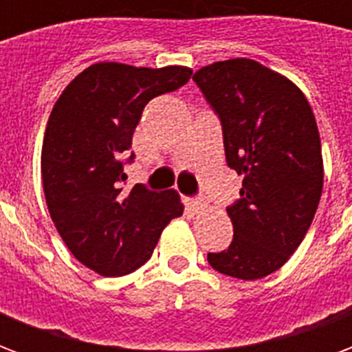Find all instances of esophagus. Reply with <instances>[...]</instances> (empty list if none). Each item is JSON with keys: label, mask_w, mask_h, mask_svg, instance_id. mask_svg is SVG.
<instances>
[{"label": "esophagus", "mask_w": 352, "mask_h": 352, "mask_svg": "<svg viewBox=\"0 0 352 352\" xmlns=\"http://www.w3.org/2000/svg\"><path fill=\"white\" fill-rule=\"evenodd\" d=\"M184 206H186V209L192 211V213H198L199 209L204 207V201L198 198H184Z\"/></svg>", "instance_id": "obj_1"}]
</instances>
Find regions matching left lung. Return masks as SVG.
Returning <instances> with one entry per match:
<instances>
[{
  "label": "left lung",
  "instance_id": "left-lung-1",
  "mask_svg": "<svg viewBox=\"0 0 352 352\" xmlns=\"http://www.w3.org/2000/svg\"><path fill=\"white\" fill-rule=\"evenodd\" d=\"M192 79L221 120L228 168L243 177L226 207L234 239L207 260L230 277L262 279L294 254L317 213L324 173L315 115L300 88L254 60L217 62Z\"/></svg>",
  "mask_w": 352,
  "mask_h": 352
}]
</instances>
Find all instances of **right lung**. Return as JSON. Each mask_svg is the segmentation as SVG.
Returning a JSON list of instances; mask_svg holds the SVG:
<instances>
[{"label":"right lung","instance_id":"right-lung-1","mask_svg":"<svg viewBox=\"0 0 352 352\" xmlns=\"http://www.w3.org/2000/svg\"><path fill=\"white\" fill-rule=\"evenodd\" d=\"M192 69L101 62L67 85L45 131L41 175L50 219L80 264L126 275L153 256L162 230L183 214L175 190L124 188L131 135L148 101L188 82Z\"/></svg>","mask_w":352,"mask_h":352}]
</instances>
